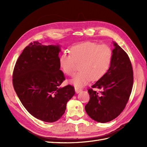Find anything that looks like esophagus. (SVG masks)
<instances>
[{
	"label": "esophagus",
	"mask_w": 147,
	"mask_h": 147,
	"mask_svg": "<svg viewBox=\"0 0 147 147\" xmlns=\"http://www.w3.org/2000/svg\"><path fill=\"white\" fill-rule=\"evenodd\" d=\"M75 92H76V94H78L79 92H80L82 91V89L76 86V87H75Z\"/></svg>",
	"instance_id": "1"
}]
</instances>
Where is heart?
Masks as SVG:
<instances>
[{
  "instance_id": "heart-1",
  "label": "heart",
  "mask_w": 147,
  "mask_h": 147,
  "mask_svg": "<svg viewBox=\"0 0 147 147\" xmlns=\"http://www.w3.org/2000/svg\"><path fill=\"white\" fill-rule=\"evenodd\" d=\"M113 56L112 50L109 45L94 42H84L70 48V53H63L59 59L63 72L73 76L76 64H80V71L70 80L75 86L86 85L91 80L97 81L107 72Z\"/></svg>"
}]
</instances>
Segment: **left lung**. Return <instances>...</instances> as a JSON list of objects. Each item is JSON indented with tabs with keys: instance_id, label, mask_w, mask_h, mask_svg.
<instances>
[{
	"instance_id": "left-lung-1",
	"label": "left lung",
	"mask_w": 147,
	"mask_h": 147,
	"mask_svg": "<svg viewBox=\"0 0 147 147\" xmlns=\"http://www.w3.org/2000/svg\"><path fill=\"white\" fill-rule=\"evenodd\" d=\"M114 49L107 72L90 89V99L85 110L91 118L99 123H107L121 113L129 98L133 86V70L127 53L113 42Z\"/></svg>"
}]
</instances>
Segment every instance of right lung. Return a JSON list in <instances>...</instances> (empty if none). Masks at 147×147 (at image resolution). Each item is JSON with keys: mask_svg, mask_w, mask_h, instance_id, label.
Here are the masks:
<instances>
[{"mask_svg": "<svg viewBox=\"0 0 147 147\" xmlns=\"http://www.w3.org/2000/svg\"><path fill=\"white\" fill-rule=\"evenodd\" d=\"M61 47L30 43L18 59L13 74V87L28 112L43 121L53 123L65 113L75 94L72 86L61 87L65 80L60 70Z\"/></svg>", "mask_w": 147, "mask_h": 147, "instance_id": "1", "label": "right lung"}]
</instances>
